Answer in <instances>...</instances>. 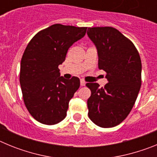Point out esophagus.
I'll return each instance as SVG.
<instances>
[{"mask_svg": "<svg viewBox=\"0 0 157 157\" xmlns=\"http://www.w3.org/2000/svg\"><path fill=\"white\" fill-rule=\"evenodd\" d=\"M80 85L82 86H85L86 85V82L84 81L83 79H81L80 80Z\"/></svg>", "mask_w": 157, "mask_h": 157, "instance_id": "esophagus-1", "label": "esophagus"}]
</instances>
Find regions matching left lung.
I'll use <instances>...</instances> for the list:
<instances>
[{"label":"left lung","instance_id":"obj_1","mask_svg":"<svg viewBox=\"0 0 157 157\" xmlns=\"http://www.w3.org/2000/svg\"><path fill=\"white\" fill-rule=\"evenodd\" d=\"M87 34L98 54V67L109 82L86 83L89 118L104 128L119 125L128 116L141 85V61L133 42L116 28L89 27Z\"/></svg>","mask_w":157,"mask_h":157}]
</instances>
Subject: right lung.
<instances>
[{
  "instance_id": "add662e5",
  "label": "right lung",
  "mask_w": 157,
  "mask_h": 157,
  "mask_svg": "<svg viewBox=\"0 0 157 157\" xmlns=\"http://www.w3.org/2000/svg\"><path fill=\"white\" fill-rule=\"evenodd\" d=\"M87 27L54 24L39 31L22 56L19 82L24 104L39 123L54 125L66 117L70 100L80 86L78 77L65 79L58 66Z\"/></svg>"
}]
</instances>
